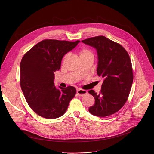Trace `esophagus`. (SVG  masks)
<instances>
[{
    "label": "esophagus",
    "mask_w": 154,
    "mask_h": 154,
    "mask_svg": "<svg viewBox=\"0 0 154 154\" xmlns=\"http://www.w3.org/2000/svg\"><path fill=\"white\" fill-rule=\"evenodd\" d=\"M76 93L77 94L80 96V97H83L84 95H85L86 94H87L88 92L86 90L84 89H79L76 91Z\"/></svg>",
    "instance_id": "obj_1"
}]
</instances>
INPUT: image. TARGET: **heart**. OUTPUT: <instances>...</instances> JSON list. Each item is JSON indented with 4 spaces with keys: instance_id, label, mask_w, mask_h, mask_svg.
<instances>
[{
    "instance_id": "heart-1",
    "label": "heart",
    "mask_w": 154,
    "mask_h": 154,
    "mask_svg": "<svg viewBox=\"0 0 154 154\" xmlns=\"http://www.w3.org/2000/svg\"><path fill=\"white\" fill-rule=\"evenodd\" d=\"M79 54L81 58L85 57H88V56H92L94 57V54L92 52L91 50L88 49L87 48H81L79 51Z\"/></svg>"
}]
</instances>
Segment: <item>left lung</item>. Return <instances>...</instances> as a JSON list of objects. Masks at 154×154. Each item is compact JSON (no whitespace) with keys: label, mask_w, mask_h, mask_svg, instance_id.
Returning a JSON list of instances; mask_svg holds the SVG:
<instances>
[{"label":"left lung","mask_w":154,"mask_h":154,"mask_svg":"<svg viewBox=\"0 0 154 154\" xmlns=\"http://www.w3.org/2000/svg\"><path fill=\"white\" fill-rule=\"evenodd\" d=\"M82 42L97 49V73L104 79L99 94L92 89L89 91L95 98V103L89 108V112L98 117L113 114L125 105L132 88L133 74L129 55L122 45L104 36L91 37Z\"/></svg>","instance_id":"8db88e82"}]
</instances>
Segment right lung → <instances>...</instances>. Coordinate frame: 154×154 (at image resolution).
Masks as SVG:
<instances>
[{
  "mask_svg": "<svg viewBox=\"0 0 154 154\" xmlns=\"http://www.w3.org/2000/svg\"><path fill=\"white\" fill-rule=\"evenodd\" d=\"M79 42L46 39L23 55L20 64L21 87L28 104L40 116L50 119L60 117L75 97L76 91L72 86L56 89L54 72L60 69L64 55Z\"/></svg>",
  "mask_w": 154,
  "mask_h": 154,
  "instance_id": "right-lung-1",
  "label": "right lung"
}]
</instances>
